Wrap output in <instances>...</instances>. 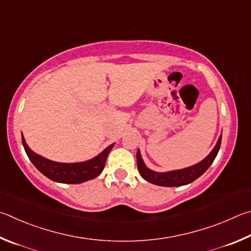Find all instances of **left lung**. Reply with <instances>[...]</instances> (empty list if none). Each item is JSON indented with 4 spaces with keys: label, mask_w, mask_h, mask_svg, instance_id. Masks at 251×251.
<instances>
[{
    "label": "left lung",
    "mask_w": 251,
    "mask_h": 251,
    "mask_svg": "<svg viewBox=\"0 0 251 251\" xmlns=\"http://www.w3.org/2000/svg\"><path fill=\"white\" fill-rule=\"evenodd\" d=\"M222 143V134L219 137L216 146L214 147L212 152L205 157L204 160H201L199 163H196L188 168L182 169V170H174L169 171V172H155L148 168L142 160L141 153L140 150L137 152V164L138 170L141 176L146 179V181L150 182L152 184L159 186H166V187H176V186H183L187 185L192 182H194L196 178H199L201 174H204L206 171L215 160V157L217 156V153L221 149Z\"/></svg>",
    "instance_id": "8db88e82"
}]
</instances>
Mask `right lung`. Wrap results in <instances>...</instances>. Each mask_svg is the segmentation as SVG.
<instances>
[{"instance_id":"right-lung-1","label":"right lung","mask_w":251,"mask_h":251,"mask_svg":"<svg viewBox=\"0 0 251 251\" xmlns=\"http://www.w3.org/2000/svg\"><path fill=\"white\" fill-rule=\"evenodd\" d=\"M22 143H23L28 159L39 172L51 181L65 184L83 183L100 175L103 171L109 152L111 151L112 147L114 146L113 143L105 148L102 152L92 157L91 160L78 162V163H60V162L48 160L46 157L33 152L28 148L23 134H22Z\"/></svg>"}]
</instances>
